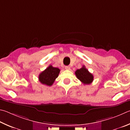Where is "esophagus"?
<instances>
[{
  "instance_id": "esophagus-1",
  "label": "esophagus",
  "mask_w": 130,
  "mask_h": 130,
  "mask_svg": "<svg viewBox=\"0 0 130 130\" xmlns=\"http://www.w3.org/2000/svg\"><path fill=\"white\" fill-rule=\"evenodd\" d=\"M65 69L66 70H70V67L69 66H67L65 67Z\"/></svg>"
}]
</instances>
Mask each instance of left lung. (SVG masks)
Segmentation results:
<instances>
[{"label": "left lung", "instance_id": "1", "mask_svg": "<svg viewBox=\"0 0 130 130\" xmlns=\"http://www.w3.org/2000/svg\"><path fill=\"white\" fill-rule=\"evenodd\" d=\"M75 73L77 78L84 85H90L94 80V76L88 71L87 69H86L85 66H83L81 69L77 70Z\"/></svg>", "mask_w": 130, "mask_h": 130}]
</instances>
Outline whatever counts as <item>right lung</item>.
Instances as JSON below:
<instances>
[{
  "label": "right lung",
  "mask_w": 130,
  "mask_h": 130,
  "mask_svg": "<svg viewBox=\"0 0 130 130\" xmlns=\"http://www.w3.org/2000/svg\"><path fill=\"white\" fill-rule=\"evenodd\" d=\"M60 70L58 68L49 66L44 71H42L39 75V80L40 82L46 86H51L58 78Z\"/></svg>",
  "instance_id": "right-lung-1"
}]
</instances>
